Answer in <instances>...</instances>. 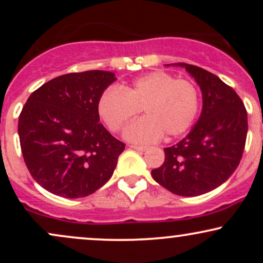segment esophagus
<instances>
[{"instance_id":"34e87169","label":"esophagus","mask_w":263,"mask_h":263,"mask_svg":"<svg viewBox=\"0 0 263 263\" xmlns=\"http://www.w3.org/2000/svg\"><path fill=\"white\" fill-rule=\"evenodd\" d=\"M131 148H134V149H137V151H146L147 149V147L146 146H138V144H131Z\"/></svg>"}]
</instances>
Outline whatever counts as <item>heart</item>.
Listing matches in <instances>:
<instances>
[{"mask_svg": "<svg viewBox=\"0 0 263 263\" xmlns=\"http://www.w3.org/2000/svg\"><path fill=\"white\" fill-rule=\"evenodd\" d=\"M143 110L144 119L129 126L126 137L153 142L163 134L174 138L192 127L199 112V92L192 81L176 79L165 71H153L128 85L108 87L98 101L102 121L112 132L122 131Z\"/></svg>", "mask_w": 263, "mask_h": 263, "instance_id": "b5f03b06", "label": "heart"}]
</instances>
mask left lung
<instances>
[{"mask_svg": "<svg viewBox=\"0 0 263 263\" xmlns=\"http://www.w3.org/2000/svg\"><path fill=\"white\" fill-rule=\"evenodd\" d=\"M194 78L203 93V110L185 138L164 148V162L152 177L182 197H195L218 188L242 158L247 111L240 96L216 75L199 66L178 63Z\"/></svg>", "mask_w": 263, "mask_h": 263, "instance_id": "8db88e82", "label": "left lung"}]
</instances>
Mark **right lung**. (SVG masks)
Here are the masks:
<instances>
[{"label":"right lung","mask_w":263,"mask_h":263,"mask_svg":"<svg viewBox=\"0 0 263 263\" xmlns=\"http://www.w3.org/2000/svg\"><path fill=\"white\" fill-rule=\"evenodd\" d=\"M115 80L111 71L69 73L31 93L18 135L27 168L45 190L83 198L112 176L125 143L99 122L98 101Z\"/></svg>","instance_id":"add662e5"}]
</instances>
